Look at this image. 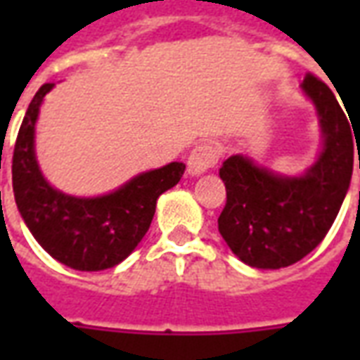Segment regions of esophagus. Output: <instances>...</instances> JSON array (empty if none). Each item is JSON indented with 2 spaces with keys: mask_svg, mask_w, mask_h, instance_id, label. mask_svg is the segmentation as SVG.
<instances>
[{
  "mask_svg": "<svg viewBox=\"0 0 360 360\" xmlns=\"http://www.w3.org/2000/svg\"><path fill=\"white\" fill-rule=\"evenodd\" d=\"M216 162H218V152H216V148L210 146V144H200L188 156L187 173L191 177H198V175L208 172Z\"/></svg>",
  "mask_w": 360,
  "mask_h": 360,
  "instance_id": "esophagus-1",
  "label": "esophagus"
}]
</instances>
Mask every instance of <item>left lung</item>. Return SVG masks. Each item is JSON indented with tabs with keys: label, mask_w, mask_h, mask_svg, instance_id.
Instances as JSON below:
<instances>
[{
	"label": "left lung",
	"mask_w": 360,
	"mask_h": 360,
	"mask_svg": "<svg viewBox=\"0 0 360 360\" xmlns=\"http://www.w3.org/2000/svg\"><path fill=\"white\" fill-rule=\"evenodd\" d=\"M301 92L314 105L322 134L316 158L304 172L279 173L245 154L219 167L227 191L219 233L235 257L258 270L285 268L316 249L351 185L353 123L316 77L307 75Z\"/></svg>",
	"instance_id": "obj_1"
}]
</instances>
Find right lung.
I'll use <instances>...</instances> for the list:
<instances>
[{"mask_svg":"<svg viewBox=\"0 0 360 360\" xmlns=\"http://www.w3.org/2000/svg\"><path fill=\"white\" fill-rule=\"evenodd\" d=\"M44 84L28 105L13 152V193L28 231L61 264L81 271L108 270L123 262L148 231L160 195L175 187L183 162L142 172L105 195H67L44 177L36 158V121Z\"/></svg>","mask_w":360,"mask_h":360,"instance_id":"1","label":"right lung"}]
</instances>
